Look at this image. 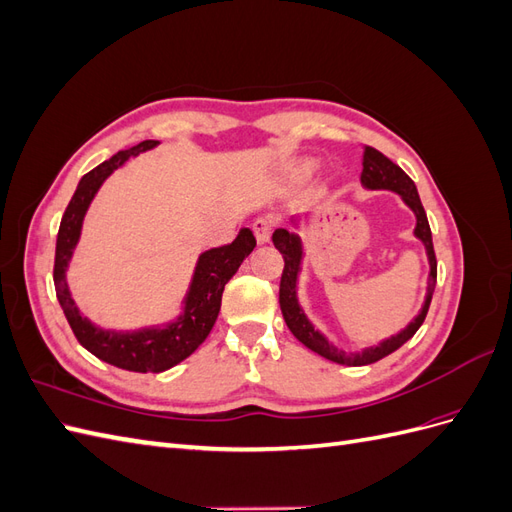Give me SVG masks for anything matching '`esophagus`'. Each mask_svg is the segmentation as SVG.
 Wrapping results in <instances>:
<instances>
[{
    "label": "esophagus",
    "mask_w": 512,
    "mask_h": 512,
    "mask_svg": "<svg viewBox=\"0 0 512 512\" xmlns=\"http://www.w3.org/2000/svg\"><path fill=\"white\" fill-rule=\"evenodd\" d=\"M252 230H254L258 243H267L271 239L273 218H269V215H265V218H256L254 224H252Z\"/></svg>",
    "instance_id": "34e87169"
}]
</instances>
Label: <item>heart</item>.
Instances as JSON below:
<instances>
[{"label":"heart","mask_w":512,"mask_h":512,"mask_svg":"<svg viewBox=\"0 0 512 512\" xmlns=\"http://www.w3.org/2000/svg\"><path fill=\"white\" fill-rule=\"evenodd\" d=\"M309 170H312V166H309V164H305V166L301 168V175H307V173H309Z\"/></svg>","instance_id":"1"}]
</instances>
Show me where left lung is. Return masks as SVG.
Here are the masks:
<instances>
[{
    "instance_id": "left-lung-1",
    "label": "left lung",
    "mask_w": 512,
    "mask_h": 512,
    "mask_svg": "<svg viewBox=\"0 0 512 512\" xmlns=\"http://www.w3.org/2000/svg\"><path fill=\"white\" fill-rule=\"evenodd\" d=\"M361 183L369 190H393L401 196V200H404V203L416 215L414 235L423 241L425 250H427V258H429L427 297H425L421 314H418L404 331L389 337V339H384L382 344L365 348L363 352H346V350H339L337 346L329 344V339L314 329V324L307 320V316L303 314V309L299 305V299H297V280H299L301 260H303L301 239H299V235L288 232L286 228H277L273 232V245L284 256V271H282V282H280V307H282V314H284L288 329L309 350H314L316 354L324 356V359H329L333 363L350 365V367L376 363L408 342V339L418 331V327L425 322V316L429 312V303L433 297V288H436V277H438V262H436V252H433L431 228H429L427 213L423 209L421 198H418L414 181L395 162L386 158L384 153L365 145L363 147Z\"/></svg>"
}]
</instances>
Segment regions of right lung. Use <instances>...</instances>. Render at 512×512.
I'll use <instances>...</instances> for the list:
<instances>
[{
    "mask_svg": "<svg viewBox=\"0 0 512 512\" xmlns=\"http://www.w3.org/2000/svg\"><path fill=\"white\" fill-rule=\"evenodd\" d=\"M156 145L158 141H143L136 147L119 151L111 160H106L94 170H89V173L79 181V188H76L59 224L53 267L57 301L61 309H64V314L70 322V329L74 337L79 339V344L94 356H98L100 361L111 363L119 369L138 371V374H149V371L151 374H160V371L175 367L183 359H188V356L205 342L215 320H218L224 286L228 284L230 277L237 273L241 262L250 256L256 247L252 230L241 228L237 239L230 245L213 247V250L200 254L188 297H185L183 314L177 320L168 322L162 329L151 327L134 333L104 331L81 316L79 307L74 305L72 294L68 290L66 269L74 247L79 243L81 226L89 203L94 200L100 185L113 170H117L130 156H138V153H143Z\"/></svg>",
    "mask_w": 512,
    "mask_h": 512,
    "instance_id": "add662e5",
    "label": "right lung"
}]
</instances>
